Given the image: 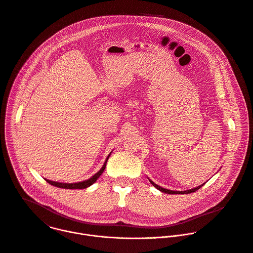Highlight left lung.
Instances as JSON below:
<instances>
[{
	"instance_id": "left-lung-1",
	"label": "left lung",
	"mask_w": 253,
	"mask_h": 253,
	"mask_svg": "<svg viewBox=\"0 0 253 253\" xmlns=\"http://www.w3.org/2000/svg\"><path fill=\"white\" fill-rule=\"evenodd\" d=\"M149 179V178H148ZM149 181H150V183L156 188V189H158L159 191H161L162 193H165V194H169V195H184V194H190V193H194V192H196V191H198L200 188H202L205 184H203V185H201V186H199V187H197V188H194V189H190V190H187V191H183V192H181V191H172V190H167V189H165V188H162V187H160V186H158L157 184H155L153 181H151L150 179H149Z\"/></svg>"
}]
</instances>
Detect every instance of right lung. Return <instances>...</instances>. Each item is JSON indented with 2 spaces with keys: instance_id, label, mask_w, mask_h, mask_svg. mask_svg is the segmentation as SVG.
<instances>
[{
  "instance_id": "add662e5",
  "label": "right lung",
  "mask_w": 253,
  "mask_h": 253,
  "mask_svg": "<svg viewBox=\"0 0 253 253\" xmlns=\"http://www.w3.org/2000/svg\"><path fill=\"white\" fill-rule=\"evenodd\" d=\"M111 153H112V152H110V154L107 156V158H106V160H105V162H104V164H103L101 169H100L96 174H94L91 178H89L88 180H85V181H83V182H78V183H70V184H68V183L53 182V181H49V180H46V179H45V181H46L48 184H50V185H52V186H54V187H57V188H61V189H69V190L86 189V188L90 187L91 185H93V184L97 181V179L102 175V173H103L104 170H105L107 160H108V158L110 157Z\"/></svg>"
}]
</instances>
